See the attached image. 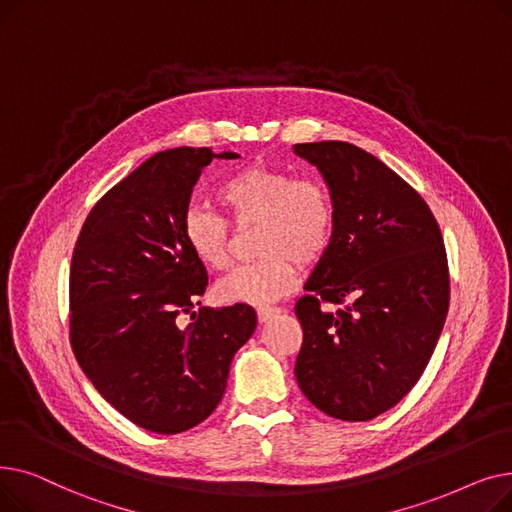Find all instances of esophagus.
Returning a JSON list of instances; mask_svg holds the SVG:
<instances>
[{
	"label": "esophagus",
	"mask_w": 512,
	"mask_h": 512,
	"mask_svg": "<svg viewBox=\"0 0 512 512\" xmlns=\"http://www.w3.org/2000/svg\"><path fill=\"white\" fill-rule=\"evenodd\" d=\"M280 313V309L278 307H259L257 309V319H259V324H265L267 319H272L274 315H278Z\"/></svg>",
	"instance_id": "1"
}]
</instances>
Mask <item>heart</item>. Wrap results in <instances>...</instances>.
Instances as JSON below:
<instances>
[{"mask_svg": "<svg viewBox=\"0 0 512 512\" xmlns=\"http://www.w3.org/2000/svg\"><path fill=\"white\" fill-rule=\"evenodd\" d=\"M218 201L236 224H257L253 263L224 276L215 294L224 303L270 305L297 284V261L315 263L330 247L336 211L324 182L294 178L267 166H251L218 188ZM182 236L191 253L207 267L222 270L230 261L228 226L205 207H188Z\"/></svg>", "mask_w": 512, "mask_h": 512, "instance_id": "obj_1", "label": "heart"}]
</instances>
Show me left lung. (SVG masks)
Wrapping results in <instances>:
<instances>
[{"instance_id": "1", "label": "left lung", "mask_w": 512, "mask_h": 512, "mask_svg": "<svg viewBox=\"0 0 512 512\" xmlns=\"http://www.w3.org/2000/svg\"><path fill=\"white\" fill-rule=\"evenodd\" d=\"M292 151L319 170L336 211L330 247L294 305L303 326L294 375L319 411L369 421L398 405L432 359L450 301L444 240L421 195L378 157L342 141Z\"/></svg>"}]
</instances>
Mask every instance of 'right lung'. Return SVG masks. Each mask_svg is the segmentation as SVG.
<instances>
[{
	"label": "right lung",
	"instance_id": "1",
	"mask_svg": "<svg viewBox=\"0 0 512 512\" xmlns=\"http://www.w3.org/2000/svg\"><path fill=\"white\" fill-rule=\"evenodd\" d=\"M207 147L155 153L89 213L70 267V342L95 390L134 425L180 434L205 421L226 392L230 363L257 326L245 303L201 309L205 265L182 236Z\"/></svg>",
	"mask_w": 512,
	"mask_h": 512
}]
</instances>
